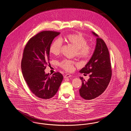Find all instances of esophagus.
Returning a JSON list of instances; mask_svg holds the SVG:
<instances>
[{"mask_svg":"<svg viewBox=\"0 0 131 131\" xmlns=\"http://www.w3.org/2000/svg\"><path fill=\"white\" fill-rule=\"evenodd\" d=\"M71 77H72V75L71 74H66L65 75L64 78H70Z\"/></svg>","mask_w":131,"mask_h":131,"instance_id":"esophagus-1","label":"esophagus"}]
</instances>
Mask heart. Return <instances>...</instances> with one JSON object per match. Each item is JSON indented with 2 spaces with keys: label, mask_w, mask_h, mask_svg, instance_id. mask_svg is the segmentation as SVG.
<instances>
[{
  "label": "heart",
  "mask_w": 131,
  "mask_h": 131,
  "mask_svg": "<svg viewBox=\"0 0 131 131\" xmlns=\"http://www.w3.org/2000/svg\"><path fill=\"white\" fill-rule=\"evenodd\" d=\"M68 43L72 44L76 49L77 54L82 58H88L92 52V48L87 45L86 39L81 34H72L68 35L65 37ZM62 43L59 39H57L52 42L50 47V52L53 55H58L60 52ZM74 62L64 59L60 62V66L64 70L71 71L73 70Z\"/></svg>",
  "instance_id": "b5f03b06"
}]
</instances>
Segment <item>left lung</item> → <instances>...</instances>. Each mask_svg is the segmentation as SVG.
<instances>
[{"mask_svg":"<svg viewBox=\"0 0 131 131\" xmlns=\"http://www.w3.org/2000/svg\"><path fill=\"white\" fill-rule=\"evenodd\" d=\"M96 37L94 53L88 62L79 71L80 73L90 74V78L85 81L82 77V86L79 89L81 97L85 100H93L102 94L110 82L112 77L109 52L104 41L95 32Z\"/></svg>","mask_w":131,"mask_h":131,"instance_id":"1","label":"left lung"}]
</instances>
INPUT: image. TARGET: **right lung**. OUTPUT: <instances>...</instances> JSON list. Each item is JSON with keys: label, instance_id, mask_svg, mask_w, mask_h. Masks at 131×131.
<instances>
[{"label": "right lung", "instance_id": "1", "mask_svg": "<svg viewBox=\"0 0 131 131\" xmlns=\"http://www.w3.org/2000/svg\"><path fill=\"white\" fill-rule=\"evenodd\" d=\"M46 31L31 37L24 48L21 60L22 74L31 92L42 99H49L57 94L63 77L57 72L50 75L44 71L50 60V47L59 35Z\"/></svg>", "mask_w": 131, "mask_h": 131}]
</instances>
